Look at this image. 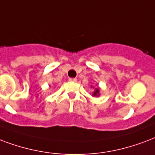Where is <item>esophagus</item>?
<instances>
[{
    "label": "esophagus",
    "instance_id": "1",
    "mask_svg": "<svg viewBox=\"0 0 155 155\" xmlns=\"http://www.w3.org/2000/svg\"><path fill=\"white\" fill-rule=\"evenodd\" d=\"M76 79L75 78H69V81H71V82H76Z\"/></svg>",
    "mask_w": 155,
    "mask_h": 155
}]
</instances>
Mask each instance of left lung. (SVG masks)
<instances>
[{"mask_svg":"<svg viewBox=\"0 0 155 155\" xmlns=\"http://www.w3.org/2000/svg\"><path fill=\"white\" fill-rule=\"evenodd\" d=\"M98 93H99V89L98 88H96V89H95V92H94L93 94V96H97V95H98Z\"/></svg>","mask_w":155,"mask_h":155,"instance_id":"obj_1","label":"left lung"}]
</instances>
